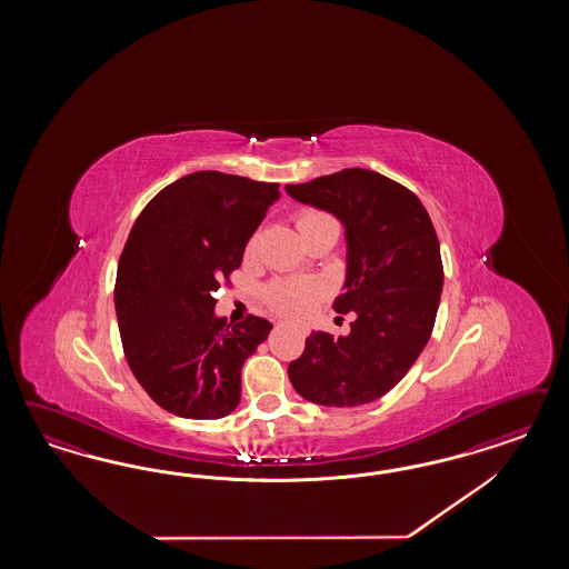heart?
I'll return each instance as SVG.
<instances>
[{"label": "heart", "mask_w": 569, "mask_h": 569, "mask_svg": "<svg viewBox=\"0 0 569 569\" xmlns=\"http://www.w3.org/2000/svg\"><path fill=\"white\" fill-rule=\"evenodd\" d=\"M293 223L298 227L302 238L326 224H336L328 212L317 210V208L298 210L293 214ZM257 248H259V236H252L243 248V257L252 259L257 254ZM326 293H328V286L321 279L290 277V279H277L273 283H269L264 288V302L277 315L305 317Z\"/></svg>", "instance_id": "obj_1"}]
</instances>
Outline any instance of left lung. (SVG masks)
Instances as JSON below:
<instances>
[{
  "label": "left lung",
  "instance_id": "1",
  "mask_svg": "<svg viewBox=\"0 0 569 569\" xmlns=\"http://www.w3.org/2000/svg\"><path fill=\"white\" fill-rule=\"evenodd\" d=\"M293 200L336 214L346 229V292L333 310L355 312L350 333L312 331L288 376L302 398L359 407L388 395L430 340L445 269L428 210L413 191L367 169L286 186Z\"/></svg>",
  "mask_w": 569,
  "mask_h": 569
}]
</instances>
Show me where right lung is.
Masks as SVG:
<instances>
[{
	"mask_svg": "<svg viewBox=\"0 0 569 569\" xmlns=\"http://www.w3.org/2000/svg\"><path fill=\"white\" fill-rule=\"evenodd\" d=\"M279 183L198 171L158 191L122 248L114 307L129 369L156 405L186 419H221L241 398L243 361L271 323L214 317L212 292L240 269L243 248Z\"/></svg>",
	"mask_w": 569,
	"mask_h": 569,
	"instance_id": "right-lung-1",
	"label": "right lung"
}]
</instances>
